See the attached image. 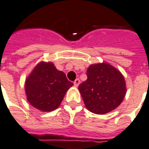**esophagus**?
I'll list each match as a JSON object with an SVG mask.
<instances>
[{
    "label": "esophagus",
    "mask_w": 149,
    "mask_h": 149,
    "mask_svg": "<svg viewBox=\"0 0 149 149\" xmlns=\"http://www.w3.org/2000/svg\"><path fill=\"white\" fill-rule=\"evenodd\" d=\"M79 84H80V80L79 79H77L75 81H74V86L78 87L79 86Z\"/></svg>",
    "instance_id": "1"
}]
</instances>
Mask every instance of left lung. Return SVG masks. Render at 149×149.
I'll list each match as a JSON object with an SVG mask.
<instances>
[{
    "label": "left lung",
    "instance_id": "obj_1",
    "mask_svg": "<svg viewBox=\"0 0 149 149\" xmlns=\"http://www.w3.org/2000/svg\"><path fill=\"white\" fill-rule=\"evenodd\" d=\"M86 74V81L79 86L86 108L98 115L118 108L126 93L121 72L108 63H100L89 66Z\"/></svg>",
    "mask_w": 149,
    "mask_h": 149
}]
</instances>
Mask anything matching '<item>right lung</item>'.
I'll use <instances>...</instances> for the list:
<instances>
[{"label": "right lung", "mask_w": 149, "mask_h": 149, "mask_svg": "<svg viewBox=\"0 0 149 149\" xmlns=\"http://www.w3.org/2000/svg\"><path fill=\"white\" fill-rule=\"evenodd\" d=\"M73 85L52 62L41 61L26 79V99L41 111H52L60 106L67 91Z\"/></svg>", "instance_id": "add662e5"}]
</instances>
